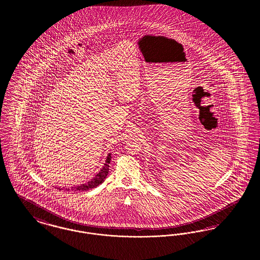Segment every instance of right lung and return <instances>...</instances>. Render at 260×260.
Here are the masks:
<instances>
[{"mask_svg": "<svg viewBox=\"0 0 260 260\" xmlns=\"http://www.w3.org/2000/svg\"><path fill=\"white\" fill-rule=\"evenodd\" d=\"M110 161H111V154L109 153L108 156H107V159H106V161H105V164H104V166L102 167V169L100 170V172H99L91 180H89L87 183H86V184H82V185L77 186V187H72V191H73L74 189L75 191H87V190H89V189L95 188L96 186L101 184V183L104 181V179L106 178L108 173H109V164H110ZM58 189L61 190L60 188H58ZM66 190L69 191L70 189H69V188H68V189L66 188Z\"/></svg>", "mask_w": 260, "mask_h": 260, "instance_id": "obj_1", "label": "right lung"}]
</instances>
